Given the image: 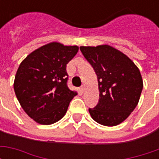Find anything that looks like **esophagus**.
I'll return each mask as SVG.
<instances>
[{
	"label": "esophagus",
	"instance_id": "34e87169",
	"mask_svg": "<svg viewBox=\"0 0 159 159\" xmlns=\"http://www.w3.org/2000/svg\"><path fill=\"white\" fill-rule=\"evenodd\" d=\"M79 90H80V92L83 93V91H84V87H83V86L81 87V88H80V89H79Z\"/></svg>",
	"mask_w": 159,
	"mask_h": 159
}]
</instances>
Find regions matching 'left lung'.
<instances>
[{
	"instance_id": "8db88e82",
	"label": "left lung",
	"mask_w": 159,
	"mask_h": 159,
	"mask_svg": "<svg viewBox=\"0 0 159 159\" xmlns=\"http://www.w3.org/2000/svg\"><path fill=\"white\" fill-rule=\"evenodd\" d=\"M84 58L95 71L100 98L91 117L105 126H116L134 110L143 89L138 67L117 49L108 45L80 47Z\"/></svg>"
}]
</instances>
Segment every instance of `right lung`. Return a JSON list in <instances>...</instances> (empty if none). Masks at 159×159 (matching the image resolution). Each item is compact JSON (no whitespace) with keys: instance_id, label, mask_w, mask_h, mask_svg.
Wrapping results in <instances>:
<instances>
[{"instance_id":"add662e5","label":"right lung","mask_w":159,"mask_h":159,"mask_svg":"<svg viewBox=\"0 0 159 159\" xmlns=\"http://www.w3.org/2000/svg\"><path fill=\"white\" fill-rule=\"evenodd\" d=\"M78 52L77 46L51 42L33 51L16 73L14 91L21 107L40 124L62 118L76 92L67 86L66 65Z\"/></svg>"}]
</instances>
